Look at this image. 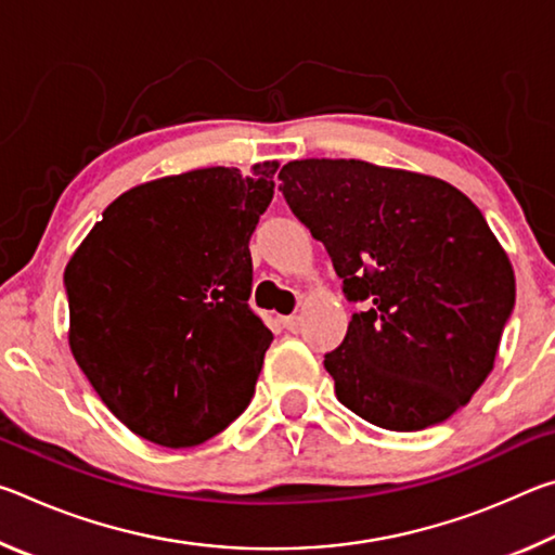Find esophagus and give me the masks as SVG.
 Returning <instances> with one entry per match:
<instances>
[{"instance_id":"esophagus-1","label":"esophagus","mask_w":555,"mask_h":555,"mask_svg":"<svg viewBox=\"0 0 555 555\" xmlns=\"http://www.w3.org/2000/svg\"><path fill=\"white\" fill-rule=\"evenodd\" d=\"M281 325H284L286 331H298L300 318L298 315H284V318H281Z\"/></svg>"}]
</instances>
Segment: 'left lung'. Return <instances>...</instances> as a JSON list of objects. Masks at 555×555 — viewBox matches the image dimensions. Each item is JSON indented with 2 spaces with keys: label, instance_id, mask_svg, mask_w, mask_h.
<instances>
[{
  "label": "left lung",
  "instance_id": "8db88e82",
  "mask_svg": "<svg viewBox=\"0 0 555 555\" xmlns=\"http://www.w3.org/2000/svg\"><path fill=\"white\" fill-rule=\"evenodd\" d=\"M279 178L347 300L364 304L325 354L337 401L387 430L453 416L492 372L516 296L477 205L440 178L357 158L288 162Z\"/></svg>",
  "mask_w": 555,
  "mask_h": 555
}]
</instances>
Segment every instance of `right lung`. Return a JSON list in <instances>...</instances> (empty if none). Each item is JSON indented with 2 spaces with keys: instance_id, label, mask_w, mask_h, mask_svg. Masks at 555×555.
<instances>
[{
  "instance_id": "obj_1",
  "label": "right lung",
  "mask_w": 555,
  "mask_h": 555,
  "mask_svg": "<svg viewBox=\"0 0 555 555\" xmlns=\"http://www.w3.org/2000/svg\"><path fill=\"white\" fill-rule=\"evenodd\" d=\"M279 162L198 168L121 193L65 267L75 362L131 434L191 448L255 393L271 335L249 240Z\"/></svg>"
}]
</instances>
